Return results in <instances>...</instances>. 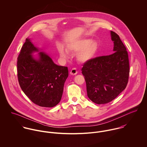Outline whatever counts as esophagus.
Returning <instances> with one entry per match:
<instances>
[{
	"label": "esophagus",
	"mask_w": 147,
	"mask_h": 147,
	"mask_svg": "<svg viewBox=\"0 0 147 147\" xmlns=\"http://www.w3.org/2000/svg\"><path fill=\"white\" fill-rule=\"evenodd\" d=\"M70 74H71V75H76V74H78V71L76 70V68H72V69L71 70Z\"/></svg>",
	"instance_id": "obj_1"
}]
</instances>
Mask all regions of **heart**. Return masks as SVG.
<instances>
[{"label":"heart","mask_w":147,"mask_h":147,"mask_svg":"<svg viewBox=\"0 0 147 147\" xmlns=\"http://www.w3.org/2000/svg\"><path fill=\"white\" fill-rule=\"evenodd\" d=\"M98 49V44L95 40L90 39H82L67 45V50L63 46H58V51L61 57L67 58L68 57V52L76 53V58L80 63H84L92 59L96 55Z\"/></svg>","instance_id":"heart-1"}]
</instances>
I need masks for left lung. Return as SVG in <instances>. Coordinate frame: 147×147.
Here are the masks:
<instances>
[{"label":"left lung","instance_id":"obj_1","mask_svg":"<svg viewBox=\"0 0 147 147\" xmlns=\"http://www.w3.org/2000/svg\"><path fill=\"white\" fill-rule=\"evenodd\" d=\"M114 43L113 54L96 57L85 63L82 69L87 96L97 104H105L115 99L125 88L129 65L126 47L119 36L110 31Z\"/></svg>","mask_w":147,"mask_h":147}]
</instances>
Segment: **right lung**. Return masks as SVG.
<instances>
[{"mask_svg": "<svg viewBox=\"0 0 147 147\" xmlns=\"http://www.w3.org/2000/svg\"><path fill=\"white\" fill-rule=\"evenodd\" d=\"M27 38L18 58V77L22 90L35 104L52 107L58 104L63 94L64 84L68 76L67 67L54 63L44 52H39Z\"/></svg>", "mask_w": 147, "mask_h": 147, "instance_id": "add662e5", "label": "right lung"}]
</instances>
